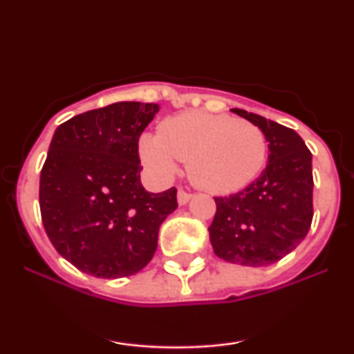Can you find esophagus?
<instances>
[{
  "mask_svg": "<svg viewBox=\"0 0 354 354\" xmlns=\"http://www.w3.org/2000/svg\"><path fill=\"white\" fill-rule=\"evenodd\" d=\"M191 196H193V194L188 193V191L180 189V191H178V203H180L181 206L186 205V203H188V201L191 200Z\"/></svg>",
  "mask_w": 354,
  "mask_h": 354,
  "instance_id": "1",
  "label": "esophagus"
}]
</instances>
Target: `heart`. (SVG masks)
I'll use <instances>...</instances> for the list:
<instances>
[{"instance_id":"obj_1","label":"heart","mask_w":354,"mask_h":354,"mask_svg":"<svg viewBox=\"0 0 354 354\" xmlns=\"http://www.w3.org/2000/svg\"><path fill=\"white\" fill-rule=\"evenodd\" d=\"M140 154L146 168L160 180L188 161L189 178L211 193L245 188L265 168L268 140L246 120L206 111H188L168 118L160 135H143Z\"/></svg>"}]
</instances>
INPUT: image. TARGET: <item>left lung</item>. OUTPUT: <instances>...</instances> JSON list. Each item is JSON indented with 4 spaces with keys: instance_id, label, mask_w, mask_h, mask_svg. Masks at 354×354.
I'll return each instance as SVG.
<instances>
[{
    "instance_id": "obj_1",
    "label": "left lung",
    "mask_w": 354,
    "mask_h": 354,
    "mask_svg": "<svg viewBox=\"0 0 354 354\" xmlns=\"http://www.w3.org/2000/svg\"><path fill=\"white\" fill-rule=\"evenodd\" d=\"M268 140V165L259 178L230 196L214 198L208 228L214 254L241 266L279 261L306 238L313 219L311 151L295 129L233 108Z\"/></svg>"
}]
</instances>
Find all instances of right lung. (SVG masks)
<instances>
[{
	"label": "right lung",
	"mask_w": 354,
	"mask_h": 354,
	"mask_svg": "<svg viewBox=\"0 0 354 354\" xmlns=\"http://www.w3.org/2000/svg\"><path fill=\"white\" fill-rule=\"evenodd\" d=\"M160 106L120 101L56 128L39 178V209L56 251L96 278H124L151 261L176 188L149 193L138 141Z\"/></svg>",
	"instance_id": "obj_1"
}]
</instances>
